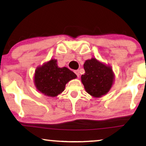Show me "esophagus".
<instances>
[{
	"label": "esophagus",
	"mask_w": 146,
	"mask_h": 146,
	"mask_svg": "<svg viewBox=\"0 0 146 146\" xmlns=\"http://www.w3.org/2000/svg\"><path fill=\"white\" fill-rule=\"evenodd\" d=\"M74 72H75V73L76 74V75H77V76L78 77H79L80 74H79V70H75V71H74Z\"/></svg>",
	"instance_id": "34e87169"
}]
</instances>
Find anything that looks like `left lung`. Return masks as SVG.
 Segmentation results:
<instances>
[{
    "instance_id": "obj_1",
    "label": "left lung",
    "mask_w": 146,
    "mask_h": 146,
    "mask_svg": "<svg viewBox=\"0 0 146 146\" xmlns=\"http://www.w3.org/2000/svg\"><path fill=\"white\" fill-rule=\"evenodd\" d=\"M83 67L85 73L81 75V82L86 92L95 98L108 93L114 81L112 67L94 57L86 60Z\"/></svg>"
}]
</instances>
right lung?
<instances>
[{
    "mask_svg": "<svg viewBox=\"0 0 146 146\" xmlns=\"http://www.w3.org/2000/svg\"><path fill=\"white\" fill-rule=\"evenodd\" d=\"M57 60L51 59L36 68L34 84L37 90L44 95L55 97L65 90V85L77 75L67 67H59Z\"/></svg>",
    "mask_w": 146,
    "mask_h": 146,
    "instance_id": "1",
    "label": "right lung"
}]
</instances>
